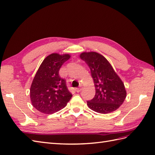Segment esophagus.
<instances>
[{"label":"esophagus","instance_id":"obj_1","mask_svg":"<svg viewBox=\"0 0 155 155\" xmlns=\"http://www.w3.org/2000/svg\"><path fill=\"white\" fill-rule=\"evenodd\" d=\"M82 86H79L78 87V88H75V91H76V92H81V91L82 90Z\"/></svg>","mask_w":155,"mask_h":155}]
</instances>
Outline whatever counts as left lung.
I'll list each match as a JSON object with an SVG mask.
<instances>
[{
    "label": "left lung",
    "instance_id": "1",
    "mask_svg": "<svg viewBox=\"0 0 155 155\" xmlns=\"http://www.w3.org/2000/svg\"><path fill=\"white\" fill-rule=\"evenodd\" d=\"M80 57L89 66L96 88L95 96L87 101V105L94 111L102 114L117 110L124 102L126 92L112 66L96 52H84Z\"/></svg>",
    "mask_w": 155,
    "mask_h": 155
}]
</instances>
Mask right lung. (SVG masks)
Wrapping results in <instances>:
<instances>
[{
    "mask_svg": "<svg viewBox=\"0 0 155 155\" xmlns=\"http://www.w3.org/2000/svg\"><path fill=\"white\" fill-rule=\"evenodd\" d=\"M69 58V54H51L40 66L30 88L31 103L40 112H57L65 107L72 97L65 80L59 75V69Z\"/></svg>",
    "mask_w": 155,
    "mask_h": 155,
    "instance_id": "obj_1",
    "label": "right lung"
}]
</instances>
